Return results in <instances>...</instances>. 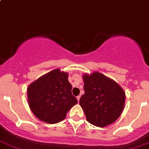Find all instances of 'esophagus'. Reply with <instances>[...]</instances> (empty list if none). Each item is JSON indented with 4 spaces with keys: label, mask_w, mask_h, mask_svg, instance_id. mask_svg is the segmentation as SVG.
<instances>
[{
    "label": "esophagus",
    "mask_w": 149,
    "mask_h": 149,
    "mask_svg": "<svg viewBox=\"0 0 149 149\" xmlns=\"http://www.w3.org/2000/svg\"><path fill=\"white\" fill-rule=\"evenodd\" d=\"M77 100H78V102H79V99H80V96H77Z\"/></svg>",
    "instance_id": "obj_1"
}]
</instances>
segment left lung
Returning <instances> with one entry per match:
<instances>
[{
    "label": "left lung",
    "mask_w": 149,
    "mask_h": 149,
    "mask_svg": "<svg viewBox=\"0 0 149 149\" xmlns=\"http://www.w3.org/2000/svg\"><path fill=\"white\" fill-rule=\"evenodd\" d=\"M84 91L79 105L90 123L105 127L113 123L120 116L125 95L118 84L104 74L93 72L84 74Z\"/></svg>",
    "instance_id": "8db88e82"
}]
</instances>
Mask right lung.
Returning <instances> with one entry per match:
<instances>
[{
    "mask_svg": "<svg viewBox=\"0 0 149 149\" xmlns=\"http://www.w3.org/2000/svg\"><path fill=\"white\" fill-rule=\"evenodd\" d=\"M67 78V73L56 69L29 85L27 90L29 107L39 120L50 124L60 122L77 103Z\"/></svg>",
    "mask_w": 149,
    "mask_h": 149,
    "instance_id": "1",
    "label": "right lung"
}]
</instances>
